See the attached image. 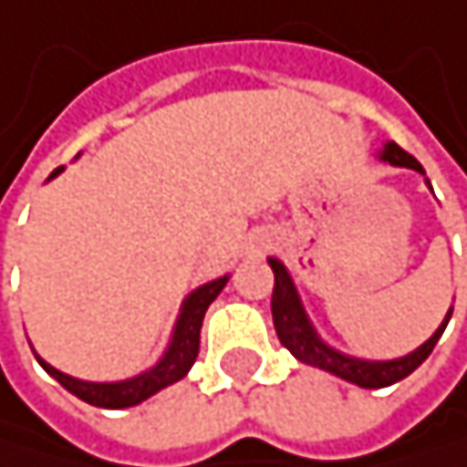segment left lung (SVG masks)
<instances>
[{
  "instance_id": "left-lung-1",
  "label": "left lung",
  "mask_w": 467,
  "mask_h": 467,
  "mask_svg": "<svg viewBox=\"0 0 467 467\" xmlns=\"http://www.w3.org/2000/svg\"><path fill=\"white\" fill-rule=\"evenodd\" d=\"M382 160H388L390 165H401V169H412V171H420V162L407 154L399 143H388L385 151H382ZM271 263V271H274V293H271V316H274V329L279 335V343L296 357L307 365H316V368H324L346 382H354L359 388H388V385H396L399 379L410 377L418 365L431 354L435 343L441 340L449 318H451V310L446 316V321L441 324V329L431 335L420 348H415L412 354L401 357V359H390V362H368V359H354V357H346L335 348H329L327 343L318 340V335L313 332L305 310H302V302H298V293L285 271V265L279 260H268Z\"/></svg>"
}]
</instances>
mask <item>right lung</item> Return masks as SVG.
<instances>
[{"mask_svg":"<svg viewBox=\"0 0 467 467\" xmlns=\"http://www.w3.org/2000/svg\"><path fill=\"white\" fill-rule=\"evenodd\" d=\"M63 169H55L52 177H57ZM226 285V276L215 279V282H207L202 285L199 290H193L185 305H182V316L177 321V329H174V340L165 351V357L154 365L151 371L135 377V379H127V382H116V385H96V382H79V379H71L66 374H60L57 368H52L49 362L38 359L44 365V371L52 374L68 393H74L77 399L93 404V407H105V410H124V407H135L140 404L143 399L154 396L157 390L169 388L174 382H180L188 371L191 365L196 362L199 357V332H202V321H204V313L207 307L215 302V296L223 290Z\"/></svg>","mask_w":467,"mask_h":467,"instance_id":"1","label":"right lung"}]
</instances>
